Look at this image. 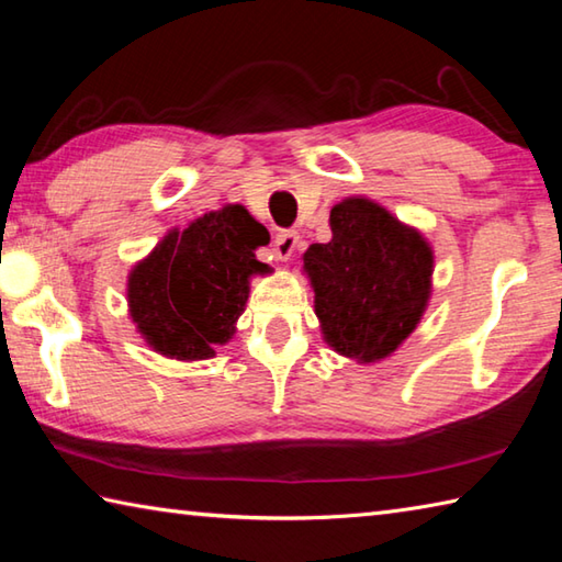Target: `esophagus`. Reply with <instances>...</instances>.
Returning a JSON list of instances; mask_svg holds the SVG:
<instances>
[{
  "label": "esophagus",
  "mask_w": 562,
  "mask_h": 562,
  "mask_svg": "<svg viewBox=\"0 0 562 562\" xmlns=\"http://www.w3.org/2000/svg\"><path fill=\"white\" fill-rule=\"evenodd\" d=\"M300 243L302 240H300L297 233H294V231H282L278 237H274L272 250H274V255H278V260L288 262V260H292V255L297 252Z\"/></svg>",
  "instance_id": "esophagus-1"
}]
</instances>
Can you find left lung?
I'll return each mask as SVG.
<instances>
[{"mask_svg": "<svg viewBox=\"0 0 562 562\" xmlns=\"http://www.w3.org/2000/svg\"><path fill=\"white\" fill-rule=\"evenodd\" d=\"M329 227L331 240L302 255L322 335L341 357L379 361L422 319L434 252L422 233L369 198L337 203Z\"/></svg>", "mask_w": 562, "mask_h": 562, "instance_id": "left-lung-1", "label": "left lung"}]
</instances>
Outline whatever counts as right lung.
Listing matches in <instances>:
<instances>
[{"instance_id":"obj_1","label":"right lung","mask_w":562,"mask_h":562,"mask_svg":"<svg viewBox=\"0 0 562 562\" xmlns=\"http://www.w3.org/2000/svg\"><path fill=\"white\" fill-rule=\"evenodd\" d=\"M268 240L243 205L170 231L128 274V312L140 337L170 359H211L235 335L252 274L270 272L255 258Z\"/></svg>"}]
</instances>
